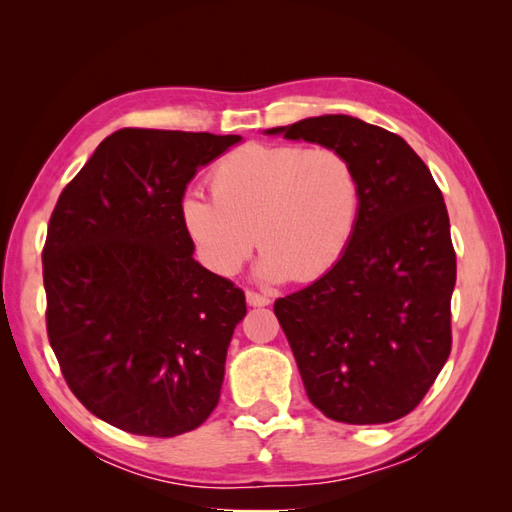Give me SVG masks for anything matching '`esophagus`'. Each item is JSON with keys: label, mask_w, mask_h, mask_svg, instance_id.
<instances>
[{"label": "esophagus", "mask_w": 512, "mask_h": 512, "mask_svg": "<svg viewBox=\"0 0 512 512\" xmlns=\"http://www.w3.org/2000/svg\"><path fill=\"white\" fill-rule=\"evenodd\" d=\"M246 301H248V306H253V308H262V306H268L270 299L268 295H262V292H253V290H246Z\"/></svg>", "instance_id": "34e87169"}]
</instances>
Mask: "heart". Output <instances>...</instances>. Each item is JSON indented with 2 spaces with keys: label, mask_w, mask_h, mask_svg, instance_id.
Listing matches in <instances>:
<instances>
[{
  "label": "heart",
  "mask_w": 512,
  "mask_h": 512,
  "mask_svg": "<svg viewBox=\"0 0 512 512\" xmlns=\"http://www.w3.org/2000/svg\"><path fill=\"white\" fill-rule=\"evenodd\" d=\"M211 191L184 195L180 217L220 275H233L257 242L262 279H317L341 257L358 215L354 167L332 147L244 145L213 167Z\"/></svg>",
  "instance_id": "heart-1"
}]
</instances>
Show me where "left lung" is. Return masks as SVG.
<instances>
[{"label":"left lung","instance_id":"left-lung-1","mask_svg":"<svg viewBox=\"0 0 512 512\" xmlns=\"http://www.w3.org/2000/svg\"><path fill=\"white\" fill-rule=\"evenodd\" d=\"M266 134L341 151L358 180L339 262L275 301L308 398L336 422L407 416L451 354L455 250L442 191L405 140L361 118L325 114Z\"/></svg>","mask_w":512,"mask_h":512}]
</instances>
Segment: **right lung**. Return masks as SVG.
<instances>
[{
	"label": "right lung",
	"instance_id": "1",
	"mask_svg": "<svg viewBox=\"0 0 512 512\" xmlns=\"http://www.w3.org/2000/svg\"><path fill=\"white\" fill-rule=\"evenodd\" d=\"M239 140L118 129L50 215L48 339L72 394L116 429L173 438L200 427L220 400L246 297L195 262L180 202L198 169Z\"/></svg>",
	"mask_w": 512,
	"mask_h": 512
}]
</instances>
